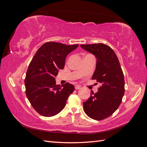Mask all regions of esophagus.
Returning a JSON list of instances; mask_svg holds the SVG:
<instances>
[{"instance_id": "obj_1", "label": "esophagus", "mask_w": 147, "mask_h": 147, "mask_svg": "<svg viewBox=\"0 0 147 147\" xmlns=\"http://www.w3.org/2000/svg\"><path fill=\"white\" fill-rule=\"evenodd\" d=\"M75 90H80V89H81V86H79V85H75Z\"/></svg>"}]
</instances>
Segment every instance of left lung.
<instances>
[{
    "label": "left lung",
    "mask_w": 147,
    "mask_h": 147,
    "mask_svg": "<svg viewBox=\"0 0 147 147\" xmlns=\"http://www.w3.org/2000/svg\"><path fill=\"white\" fill-rule=\"evenodd\" d=\"M82 48L97 59L92 80L101 83L98 92L83 102L84 112L89 117L102 120L112 115L121 104L124 94V75L114 51L103 43L81 45Z\"/></svg>",
    "instance_id": "1"
}]
</instances>
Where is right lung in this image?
I'll use <instances>...</instances> for the list:
<instances>
[{
    "label": "right lung",
    "mask_w": 147,
    "mask_h": 147,
    "mask_svg": "<svg viewBox=\"0 0 147 147\" xmlns=\"http://www.w3.org/2000/svg\"><path fill=\"white\" fill-rule=\"evenodd\" d=\"M78 44L66 45L49 42L44 43L29 64L24 80L26 94L32 107L43 117H50L59 113L65 105L73 84H56L55 77L63 69L65 57Z\"/></svg>",
    "instance_id": "1"
}]
</instances>
